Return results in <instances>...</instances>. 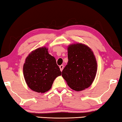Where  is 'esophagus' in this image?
I'll use <instances>...</instances> for the list:
<instances>
[{
  "label": "esophagus",
  "mask_w": 122,
  "mask_h": 122,
  "mask_svg": "<svg viewBox=\"0 0 122 122\" xmlns=\"http://www.w3.org/2000/svg\"><path fill=\"white\" fill-rule=\"evenodd\" d=\"M59 67H60V71H63V65H61V66H59Z\"/></svg>",
  "instance_id": "esophagus-1"
}]
</instances>
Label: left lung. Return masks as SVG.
<instances>
[{
  "label": "left lung",
  "instance_id": "1",
  "mask_svg": "<svg viewBox=\"0 0 122 122\" xmlns=\"http://www.w3.org/2000/svg\"><path fill=\"white\" fill-rule=\"evenodd\" d=\"M68 62L62 76L72 89L80 92L92 85L97 70L95 56L90 47L81 43L68 46Z\"/></svg>",
  "mask_w": 122,
  "mask_h": 122
}]
</instances>
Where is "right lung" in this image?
<instances>
[{
  "instance_id": "right-lung-1",
  "label": "right lung",
  "mask_w": 122,
  "mask_h": 122,
  "mask_svg": "<svg viewBox=\"0 0 122 122\" xmlns=\"http://www.w3.org/2000/svg\"><path fill=\"white\" fill-rule=\"evenodd\" d=\"M23 74L27 85L39 93H45L51 88L54 80L61 75L55 57L46 47L31 51L25 59Z\"/></svg>"
}]
</instances>
